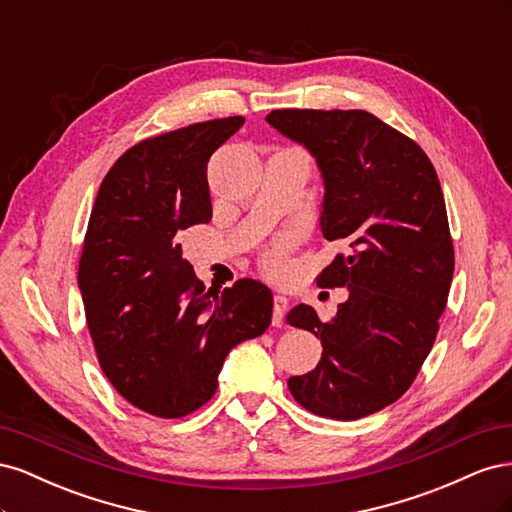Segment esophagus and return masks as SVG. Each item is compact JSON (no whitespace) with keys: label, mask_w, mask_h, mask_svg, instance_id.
Listing matches in <instances>:
<instances>
[{"label":"esophagus","mask_w":512,"mask_h":512,"mask_svg":"<svg viewBox=\"0 0 512 512\" xmlns=\"http://www.w3.org/2000/svg\"><path fill=\"white\" fill-rule=\"evenodd\" d=\"M290 301L284 297V294H275L273 297V327H282L284 316L288 312Z\"/></svg>","instance_id":"34e87169"}]
</instances>
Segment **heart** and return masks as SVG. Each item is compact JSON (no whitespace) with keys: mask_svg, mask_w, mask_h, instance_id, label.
Listing matches in <instances>:
<instances>
[{"mask_svg":"<svg viewBox=\"0 0 512 512\" xmlns=\"http://www.w3.org/2000/svg\"><path fill=\"white\" fill-rule=\"evenodd\" d=\"M290 243H292L290 237H282V239H277V241L269 247L267 254H265V262H267L269 271H280V269L284 267L286 254H288V250H290Z\"/></svg>","mask_w":512,"mask_h":512,"instance_id":"1","label":"heart"}]
</instances>
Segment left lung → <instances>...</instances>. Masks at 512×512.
Returning a JSON list of instances; mask_svg holds the SVG:
<instances>
[{
  "label": "left lung",
  "mask_w": 512,
  "mask_h": 512,
  "mask_svg": "<svg viewBox=\"0 0 512 512\" xmlns=\"http://www.w3.org/2000/svg\"><path fill=\"white\" fill-rule=\"evenodd\" d=\"M267 121L314 156L320 230L348 243L318 275L348 288L337 314L301 303L286 316L322 342L316 369L288 389L309 412L354 421L404 395L436 342L455 269L440 181L412 138L367 111L284 108Z\"/></svg>",
  "instance_id": "obj_1"
}]
</instances>
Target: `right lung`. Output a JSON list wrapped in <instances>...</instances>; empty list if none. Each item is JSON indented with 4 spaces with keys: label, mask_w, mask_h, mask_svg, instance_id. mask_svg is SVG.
Wrapping results in <instances>:
<instances>
[{
    "label": "right lung",
    "mask_w": 512,
    "mask_h": 512,
    "mask_svg": "<svg viewBox=\"0 0 512 512\" xmlns=\"http://www.w3.org/2000/svg\"><path fill=\"white\" fill-rule=\"evenodd\" d=\"M243 123L203 121L130 147L89 215L79 262L87 327L108 382L153 416L207 404L228 352L271 324L265 284L239 280L218 298L179 243L181 230L211 220L207 162Z\"/></svg>",
    "instance_id": "right-lung-1"
}]
</instances>
